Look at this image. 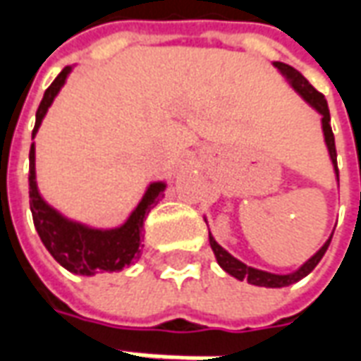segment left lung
<instances>
[{"mask_svg":"<svg viewBox=\"0 0 361 361\" xmlns=\"http://www.w3.org/2000/svg\"><path fill=\"white\" fill-rule=\"evenodd\" d=\"M274 66L279 67L282 75H286V79H290L292 82V87H294L300 94L307 100V102L315 108V110L323 116V133H325V142L326 147H329V154H331V160H333L334 164V172L338 173V166H336V147H334V135L333 129H331V111H329V106H326L325 96L321 94L319 90H315L311 87V82L303 77L298 69L294 67L286 66V63H280V61H274ZM333 240V235L326 240V243L321 247V250L313 255V257L307 261V263H303L300 269L295 272H290V274H272V272H265V271H259V269H253V267L243 265L242 261H238L235 257H232L230 253H228L224 247H220L219 243L214 242V238L209 234V243H211L212 251H214V255H216V261H219V265L228 272V274H232L234 279L243 280L247 279L250 284H255V286H267V288H282V286H290V284H294L298 280H302L303 276H307L315 267L319 265V261L323 259L325 255V251L329 250V243Z\"/></svg>","mask_w":361,"mask_h":361,"instance_id":"obj_1","label":"left lung"}]
</instances>
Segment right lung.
Instances as JSON below:
<instances>
[{
	"label": "right lung",
	"instance_id": "add662e5",
	"mask_svg": "<svg viewBox=\"0 0 361 361\" xmlns=\"http://www.w3.org/2000/svg\"><path fill=\"white\" fill-rule=\"evenodd\" d=\"M69 71L71 67H66L44 92L42 102L36 110L32 137L42 123V118L46 116V110L50 108L54 96L58 94L61 85L66 82ZM28 160H30L28 195H30V211H32L35 228L46 245V250L50 251L51 257L56 259L59 265L66 267L67 271L75 274L90 276L102 271H121L123 267L131 265V261L141 255L142 224L150 209L164 197V183H152L147 189L142 201L123 226L116 230H92V228L63 219L40 197L35 176V145H30Z\"/></svg>",
	"mask_w": 361,
	"mask_h": 361
}]
</instances>
